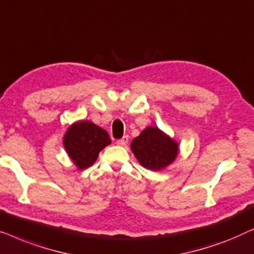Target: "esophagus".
Returning <instances> with one entry per match:
<instances>
[{
	"label": "esophagus",
	"mask_w": 254,
	"mask_h": 254,
	"mask_svg": "<svg viewBox=\"0 0 254 254\" xmlns=\"http://www.w3.org/2000/svg\"><path fill=\"white\" fill-rule=\"evenodd\" d=\"M127 142H128V138L127 137V135H124L122 139H120V140L116 141V144L119 146H127Z\"/></svg>",
	"instance_id": "esophagus-1"
}]
</instances>
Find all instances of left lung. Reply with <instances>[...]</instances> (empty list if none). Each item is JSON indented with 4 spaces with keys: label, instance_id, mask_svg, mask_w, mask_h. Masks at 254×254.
I'll return each mask as SVG.
<instances>
[{
    "label": "left lung",
    "instance_id": "obj_1",
    "mask_svg": "<svg viewBox=\"0 0 254 254\" xmlns=\"http://www.w3.org/2000/svg\"><path fill=\"white\" fill-rule=\"evenodd\" d=\"M131 151L142 167L149 170H161L176 160V140L156 127H148L132 140Z\"/></svg>",
    "mask_w": 254,
    "mask_h": 254
}]
</instances>
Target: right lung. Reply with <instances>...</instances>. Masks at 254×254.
<instances>
[{
  "mask_svg": "<svg viewBox=\"0 0 254 254\" xmlns=\"http://www.w3.org/2000/svg\"><path fill=\"white\" fill-rule=\"evenodd\" d=\"M110 142L108 132L91 121H78L71 124L63 137L65 152L79 170L91 167L99 153Z\"/></svg>",
  "mask_w": 254,
  "mask_h": 254,
  "instance_id": "right-lung-1",
  "label": "right lung"
}]
</instances>
